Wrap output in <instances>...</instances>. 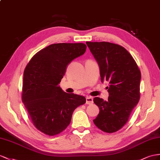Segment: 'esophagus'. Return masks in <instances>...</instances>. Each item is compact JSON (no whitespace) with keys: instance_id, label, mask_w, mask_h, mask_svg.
Listing matches in <instances>:
<instances>
[{"instance_id":"esophagus-1","label":"esophagus","mask_w":160,"mask_h":160,"mask_svg":"<svg viewBox=\"0 0 160 160\" xmlns=\"http://www.w3.org/2000/svg\"><path fill=\"white\" fill-rule=\"evenodd\" d=\"M86 103H87V104H88V105H91V104L93 103L92 97L87 96V98H86Z\"/></svg>"}]
</instances>
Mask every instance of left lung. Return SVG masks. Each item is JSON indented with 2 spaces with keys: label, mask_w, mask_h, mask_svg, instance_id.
Returning <instances> with one entry per match:
<instances>
[{
  "label": "left lung",
  "mask_w": 160,
  "mask_h": 160,
  "mask_svg": "<svg viewBox=\"0 0 160 160\" xmlns=\"http://www.w3.org/2000/svg\"><path fill=\"white\" fill-rule=\"evenodd\" d=\"M100 69L102 82L108 81V101L93 99L99 113L93 122L108 133L122 128L128 121L140 99L141 72L128 51L123 47L108 42H87Z\"/></svg>",
  "instance_id": "1"
}]
</instances>
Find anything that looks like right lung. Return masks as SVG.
<instances>
[{
    "label": "right lung",
    "instance_id": "1",
    "mask_svg": "<svg viewBox=\"0 0 160 160\" xmlns=\"http://www.w3.org/2000/svg\"><path fill=\"white\" fill-rule=\"evenodd\" d=\"M83 43H57L38 51L23 72L22 101L36 128L49 136L67 128L72 113L86 103L83 96L59 86L68 65L86 51Z\"/></svg>",
    "mask_w": 160,
    "mask_h": 160
}]
</instances>
